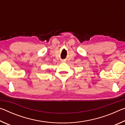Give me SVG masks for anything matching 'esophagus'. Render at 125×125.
<instances>
[{
	"instance_id": "obj_1",
	"label": "esophagus",
	"mask_w": 125,
	"mask_h": 125,
	"mask_svg": "<svg viewBox=\"0 0 125 125\" xmlns=\"http://www.w3.org/2000/svg\"><path fill=\"white\" fill-rule=\"evenodd\" d=\"M65 62V61L64 60H62V62Z\"/></svg>"
}]
</instances>
